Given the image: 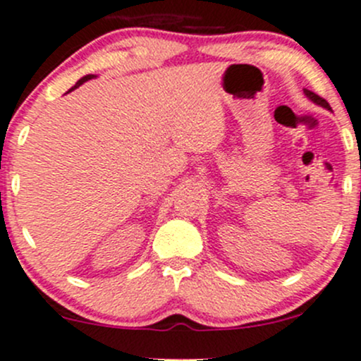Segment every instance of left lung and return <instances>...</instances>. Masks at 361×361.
<instances>
[{
  "label": "left lung",
  "instance_id": "left-lung-1",
  "mask_svg": "<svg viewBox=\"0 0 361 361\" xmlns=\"http://www.w3.org/2000/svg\"><path fill=\"white\" fill-rule=\"evenodd\" d=\"M305 93H306V97L310 98V100H313V102H314V104L322 105V107H325V109H331V105H329V102H327V100H324V98H322V97H318V94H317V93H313V91L305 90Z\"/></svg>",
  "mask_w": 361,
  "mask_h": 361
}]
</instances>
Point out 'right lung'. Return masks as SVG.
<instances>
[{"label":"right lung","mask_w":361,"mask_h":361,"mask_svg":"<svg viewBox=\"0 0 361 361\" xmlns=\"http://www.w3.org/2000/svg\"><path fill=\"white\" fill-rule=\"evenodd\" d=\"M93 78H94V75H93V74H88V75H85V78H81V79H79V81H78V82H75V86H74V88H78V86H81V85H82V82L90 81V79H93ZM74 88H72V90H74Z\"/></svg>","instance_id":"1"}]
</instances>
